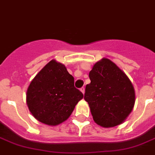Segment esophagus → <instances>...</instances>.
<instances>
[{
  "mask_svg": "<svg viewBox=\"0 0 155 155\" xmlns=\"http://www.w3.org/2000/svg\"><path fill=\"white\" fill-rule=\"evenodd\" d=\"M80 91H81V92L83 93V94H84V92H85V88H84V87H81V88H80Z\"/></svg>",
  "mask_w": 155,
  "mask_h": 155,
  "instance_id": "1",
  "label": "esophagus"
}]
</instances>
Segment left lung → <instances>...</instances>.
<instances>
[{"label":"left lung","instance_id":"obj_1","mask_svg":"<svg viewBox=\"0 0 155 155\" xmlns=\"http://www.w3.org/2000/svg\"><path fill=\"white\" fill-rule=\"evenodd\" d=\"M89 77L91 83L86 86L84 99L94 122L105 128L121 124L135 103V91L129 78L107 58L94 64Z\"/></svg>","mask_w":155,"mask_h":155}]
</instances>
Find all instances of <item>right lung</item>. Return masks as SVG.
<instances>
[{
  "instance_id": "right-lung-1",
  "label": "right lung",
  "mask_w": 155,
  "mask_h": 155,
  "mask_svg": "<svg viewBox=\"0 0 155 155\" xmlns=\"http://www.w3.org/2000/svg\"><path fill=\"white\" fill-rule=\"evenodd\" d=\"M83 97V93L75 87L73 76L65 66L52 60L29 84L26 103L37 120L56 126L66 120Z\"/></svg>"
}]
</instances>
